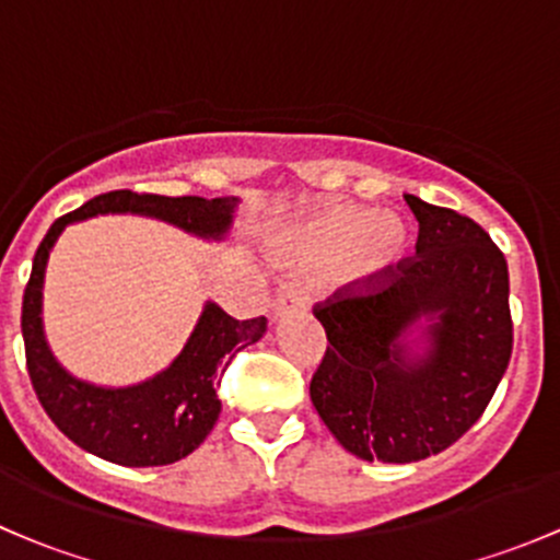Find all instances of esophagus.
<instances>
[{"mask_svg": "<svg viewBox=\"0 0 560 560\" xmlns=\"http://www.w3.org/2000/svg\"><path fill=\"white\" fill-rule=\"evenodd\" d=\"M306 301H308L306 292H303L298 284L284 287V290H281V295L276 298V303H273L276 319H279V316H284L287 312H295V308H303V306H306Z\"/></svg>", "mask_w": 560, "mask_h": 560, "instance_id": "34e87169", "label": "esophagus"}]
</instances>
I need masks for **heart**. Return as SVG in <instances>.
I'll list each match as a JSON object with an SVG mask.
<instances>
[{"instance_id":"b5f03b06","label":"heart","mask_w":560,"mask_h":560,"mask_svg":"<svg viewBox=\"0 0 560 560\" xmlns=\"http://www.w3.org/2000/svg\"><path fill=\"white\" fill-rule=\"evenodd\" d=\"M287 248L316 265L352 262L358 276L393 268L406 252V228L363 206H338L316 213L287 235Z\"/></svg>"}]
</instances>
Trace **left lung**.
I'll use <instances>...</instances> for the list:
<instances>
[{
  "instance_id": "left-lung-1",
  "label": "left lung",
  "mask_w": 560,
  "mask_h": 560,
  "mask_svg": "<svg viewBox=\"0 0 560 560\" xmlns=\"http://www.w3.org/2000/svg\"><path fill=\"white\" fill-rule=\"evenodd\" d=\"M404 197L420 222L415 257L314 306L327 349L312 404L363 460L415 463L447 450L488 409L512 354L501 248L474 219ZM417 324L420 355L402 343Z\"/></svg>"
}]
</instances>
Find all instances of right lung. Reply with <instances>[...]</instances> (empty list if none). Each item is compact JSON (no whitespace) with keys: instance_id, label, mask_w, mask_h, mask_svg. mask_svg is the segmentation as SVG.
I'll use <instances>...</instances> for the list:
<instances>
[{"instance_id":"1","label":"right lung","mask_w":560,"mask_h":560,"mask_svg":"<svg viewBox=\"0 0 560 560\" xmlns=\"http://www.w3.org/2000/svg\"><path fill=\"white\" fill-rule=\"evenodd\" d=\"M235 202V197L206 200L116 189L83 202L78 211L65 213L50 224L48 235L37 246L24 290L21 332L37 400L54 425L81 450L132 468L167 466L195 453L222 411L217 376L228 371L235 352L262 338L268 319H233L217 303H206L189 341L165 371L132 387L89 385L56 363L43 332V279L56 238L67 224L97 213H140L200 238L219 241L233 222Z\"/></svg>"}]
</instances>
